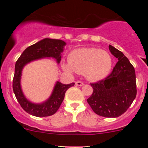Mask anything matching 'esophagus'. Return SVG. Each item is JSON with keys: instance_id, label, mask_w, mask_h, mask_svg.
<instances>
[{"instance_id": "1", "label": "esophagus", "mask_w": 148, "mask_h": 148, "mask_svg": "<svg viewBox=\"0 0 148 148\" xmlns=\"http://www.w3.org/2000/svg\"><path fill=\"white\" fill-rule=\"evenodd\" d=\"M75 84H76V86H82L83 85H84V83H83L82 81H76Z\"/></svg>"}]
</instances>
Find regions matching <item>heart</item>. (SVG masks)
I'll return each instance as SVG.
<instances>
[{
	"label": "heart",
	"mask_w": 148,
	"mask_h": 148,
	"mask_svg": "<svg viewBox=\"0 0 148 148\" xmlns=\"http://www.w3.org/2000/svg\"><path fill=\"white\" fill-rule=\"evenodd\" d=\"M69 64H64L67 71L85 74L91 81H99L109 74L112 68V58L105 51L96 48L76 49L69 56Z\"/></svg>",
	"instance_id": "1"
}]
</instances>
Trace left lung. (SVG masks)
Masks as SVG:
<instances>
[{
  "label": "left lung",
  "mask_w": 148,
  "mask_h": 148,
  "mask_svg": "<svg viewBox=\"0 0 148 148\" xmlns=\"http://www.w3.org/2000/svg\"><path fill=\"white\" fill-rule=\"evenodd\" d=\"M109 50L118 62L107 77L90 84L93 92L87 101L96 114L117 118L127 111L136 96V73L123 52L111 45Z\"/></svg>",
  "instance_id": "obj_1"
}]
</instances>
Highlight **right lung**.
<instances>
[{"label":"right lung","instance_id":"1","mask_svg":"<svg viewBox=\"0 0 148 148\" xmlns=\"http://www.w3.org/2000/svg\"><path fill=\"white\" fill-rule=\"evenodd\" d=\"M65 45V42L60 40L44 39L25 49L16 60L12 83L13 91L22 108L29 114L36 117H47L53 115L60 108L67 90L74 86V83L63 84L57 82L50 98L45 103L35 104L25 99L21 91L20 79L23 66L30 61L43 57L54 58L59 63L61 60L60 53Z\"/></svg>","mask_w":148,"mask_h":148}]
</instances>
